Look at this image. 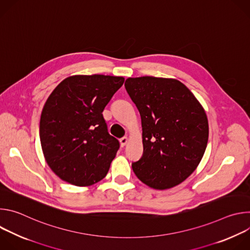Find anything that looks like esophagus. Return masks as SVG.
Returning a JSON list of instances; mask_svg holds the SVG:
<instances>
[{
  "mask_svg": "<svg viewBox=\"0 0 250 250\" xmlns=\"http://www.w3.org/2000/svg\"><path fill=\"white\" fill-rule=\"evenodd\" d=\"M127 141H128V137H127V136H124V137H122V138L120 139L121 146H122V147H124V146L127 144Z\"/></svg>",
  "mask_w": 250,
  "mask_h": 250,
  "instance_id": "obj_1",
  "label": "esophagus"
}]
</instances>
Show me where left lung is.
I'll use <instances>...</instances> for the list:
<instances>
[{
  "instance_id": "left-lung-1",
  "label": "left lung",
  "mask_w": 250,
  "mask_h": 250,
  "mask_svg": "<svg viewBox=\"0 0 250 250\" xmlns=\"http://www.w3.org/2000/svg\"><path fill=\"white\" fill-rule=\"evenodd\" d=\"M125 87L141 117L144 154L131 165L134 174L153 189L179 185L197 168L208 145L204 108L176 79L128 78Z\"/></svg>"
}]
</instances>
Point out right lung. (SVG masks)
Here are the masks:
<instances>
[{"label":"right lung","instance_id":"1","mask_svg":"<svg viewBox=\"0 0 250 250\" xmlns=\"http://www.w3.org/2000/svg\"><path fill=\"white\" fill-rule=\"evenodd\" d=\"M124 82L108 75L70 76L46 100L40 123L42 148L63 181L90 186L108 173L120 142L108 132L102 113Z\"/></svg>","mask_w":250,"mask_h":250}]
</instances>
